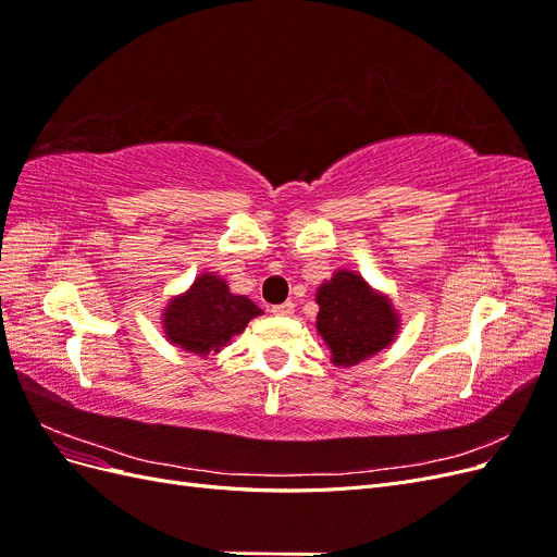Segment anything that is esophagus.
I'll return each instance as SVG.
<instances>
[{"label": "esophagus", "instance_id": "esophagus-1", "mask_svg": "<svg viewBox=\"0 0 557 557\" xmlns=\"http://www.w3.org/2000/svg\"><path fill=\"white\" fill-rule=\"evenodd\" d=\"M272 313L274 315H293L295 313V305H293V301H283V305L272 307Z\"/></svg>", "mask_w": 557, "mask_h": 557}]
</instances>
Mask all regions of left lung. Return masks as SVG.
Listing matches in <instances>:
<instances>
[{
  "label": "left lung",
  "instance_id": "8db88e82",
  "mask_svg": "<svg viewBox=\"0 0 557 557\" xmlns=\"http://www.w3.org/2000/svg\"><path fill=\"white\" fill-rule=\"evenodd\" d=\"M315 305V332L334 367H352L379 356L399 332L393 299L350 269H336L332 278L318 285Z\"/></svg>",
  "mask_w": 557,
  "mask_h": 557
}]
</instances>
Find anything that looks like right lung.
<instances>
[{
  "label": "right lung",
  "instance_id": "right-lung-1",
  "mask_svg": "<svg viewBox=\"0 0 557 557\" xmlns=\"http://www.w3.org/2000/svg\"><path fill=\"white\" fill-rule=\"evenodd\" d=\"M262 309L246 295L230 290L215 272L195 276L188 290L174 295L162 309L160 323L166 342L199 358L218 356L232 336L246 330Z\"/></svg>",
  "mask_w": 557,
  "mask_h": 557
}]
</instances>
